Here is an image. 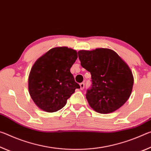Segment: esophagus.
I'll use <instances>...</instances> for the list:
<instances>
[{"label": "esophagus", "mask_w": 151, "mask_h": 151, "mask_svg": "<svg viewBox=\"0 0 151 151\" xmlns=\"http://www.w3.org/2000/svg\"><path fill=\"white\" fill-rule=\"evenodd\" d=\"M80 89L81 90H83V88H84V83H80Z\"/></svg>", "instance_id": "1"}]
</instances>
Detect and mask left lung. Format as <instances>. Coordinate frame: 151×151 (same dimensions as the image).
Here are the masks:
<instances>
[{"instance_id":"obj_1","label":"left lung","mask_w":151,"mask_h":151,"mask_svg":"<svg viewBox=\"0 0 151 151\" xmlns=\"http://www.w3.org/2000/svg\"><path fill=\"white\" fill-rule=\"evenodd\" d=\"M78 57L81 65L92 76V86L86 94L90 107L98 113L109 114L124 105L134 83L127 63L107 48L80 50Z\"/></svg>"}]
</instances>
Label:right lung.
Masks as SVG:
<instances>
[{
    "label": "right lung",
    "instance_id": "right-lung-1",
    "mask_svg": "<svg viewBox=\"0 0 151 151\" xmlns=\"http://www.w3.org/2000/svg\"><path fill=\"white\" fill-rule=\"evenodd\" d=\"M78 58L75 49L56 47L37 59L29 76L28 88L32 100L41 110L57 112L80 86L70 68Z\"/></svg>",
    "mask_w": 151,
    "mask_h": 151
}]
</instances>
